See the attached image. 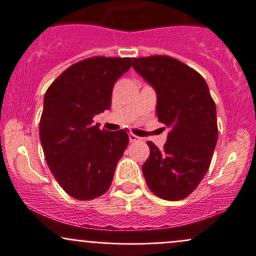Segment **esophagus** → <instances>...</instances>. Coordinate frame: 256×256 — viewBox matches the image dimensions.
I'll list each match as a JSON object with an SVG mask.
<instances>
[{
    "mask_svg": "<svg viewBox=\"0 0 256 256\" xmlns=\"http://www.w3.org/2000/svg\"><path fill=\"white\" fill-rule=\"evenodd\" d=\"M128 138H130V142H135V141H140L141 140L138 136L134 135V134H130V135H128Z\"/></svg>",
    "mask_w": 256,
    "mask_h": 256,
    "instance_id": "esophagus-1",
    "label": "esophagus"
}]
</instances>
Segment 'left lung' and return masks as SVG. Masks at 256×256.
<instances>
[{"label":"left lung","instance_id":"obj_1","mask_svg":"<svg viewBox=\"0 0 256 256\" xmlns=\"http://www.w3.org/2000/svg\"><path fill=\"white\" fill-rule=\"evenodd\" d=\"M134 68L157 92L156 115L171 128L164 150L148 141L142 164L147 186L157 197H188L207 174L216 140V102L198 72L168 56H140Z\"/></svg>","mask_w":256,"mask_h":256}]
</instances>
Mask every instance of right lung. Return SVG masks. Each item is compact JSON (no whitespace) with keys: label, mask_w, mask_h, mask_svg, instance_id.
Returning <instances> with one entry per match:
<instances>
[{"label":"right lung","mask_w":256,"mask_h":256,"mask_svg":"<svg viewBox=\"0 0 256 256\" xmlns=\"http://www.w3.org/2000/svg\"><path fill=\"white\" fill-rule=\"evenodd\" d=\"M131 66L132 58H86L66 69L46 92L40 121L43 152L56 182L76 200H94L109 190L128 147L125 130H100L92 118L110 109L114 84Z\"/></svg>","instance_id":"obj_1"}]
</instances>
